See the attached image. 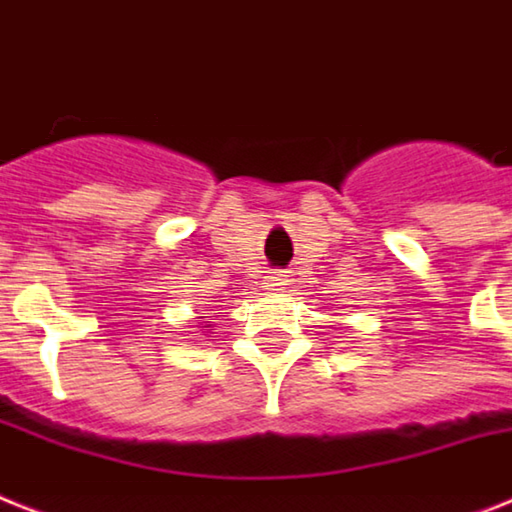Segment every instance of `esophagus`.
Returning a JSON list of instances; mask_svg holds the SVG:
<instances>
[{
  "label": "esophagus",
  "instance_id": "1",
  "mask_svg": "<svg viewBox=\"0 0 512 512\" xmlns=\"http://www.w3.org/2000/svg\"><path fill=\"white\" fill-rule=\"evenodd\" d=\"M286 284H289V276H286V270H276L273 276H270V284L273 289H286Z\"/></svg>",
  "mask_w": 512,
  "mask_h": 512
}]
</instances>
